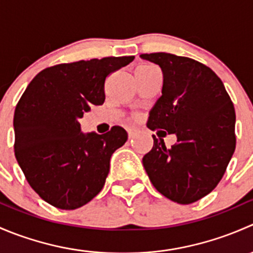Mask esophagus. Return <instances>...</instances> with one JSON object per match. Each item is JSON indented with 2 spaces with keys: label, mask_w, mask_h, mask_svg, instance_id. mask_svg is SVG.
<instances>
[{
  "label": "esophagus",
  "mask_w": 253,
  "mask_h": 253,
  "mask_svg": "<svg viewBox=\"0 0 253 253\" xmlns=\"http://www.w3.org/2000/svg\"><path fill=\"white\" fill-rule=\"evenodd\" d=\"M127 132H128V138H133V136L136 134V128H128Z\"/></svg>",
  "instance_id": "1"
}]
</instances>
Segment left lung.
<instances>
[{"label": "left lung", "mask_w": 253, "mask_h": 253, "mask_svg": "<svg viewBox=\"0 0 253 253\" xmlns=\"http://www.w3.org/2000/svg\"><path fill=\"white\" fill-rule=\"evenodd\" d=\"M141 58L159 65L163 72L162 96L149 112L148 128L165 129L177 138L167 148L164 139L153 136L143 167L163 196L190 205L215 188L233 157V101L220 78L198 61L167 52Z\"/></svg>", "instance_id": "1"}]
</instances>
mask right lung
<instances>
[{"label": "right lung", "instance_id": "1", "mask_svg": "<svg viewBox=\"0 0 253 253\" xmlns=\"http://www.w3.org/2000/svg\"><path fill=\"white\" fill-rule=\"evenodd\" d=\"M134 56L61 63L38 73L14 111V154L33 190L48 205L77 209L104 187L112 153L127 141L114 126L108 133H83L79 119L103 105L109 75Z\"/></svg>", "mask_w": 253, "mask_h": 253}]
</instances>
